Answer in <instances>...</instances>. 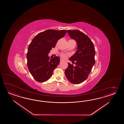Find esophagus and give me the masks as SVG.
<instances>
[{
  "label": "esophagus",
  "instance_id": "obj_1",
  "mask_svg": "<svg viewBox=\"0 0 124 124\" xmlns=\"http://www.w3.org/2000/svg\"><path fill=\"white\" fill-rule=\"evenodd\" d=\"M60 62H63V61H64V60H62V59H60Z\"/></svg>",
  "mask_w": 124,
  "mask_h": 124
}]
</instances>
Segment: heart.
<instances>
[{
    "instance_id": "1",
    "label": "heart",
    "mask_w": 124,
    "mask_h": 124,
    "mask_svg": "<svg viewBox=\"0 0 124 124\" xmlns=\"http://www.w3.org/2000/svg\"><path fill=\"white\" fill-rule=\"evenodd\" d=\"M60 56L62 59H66V58H67V56L66 54H64V53H60Z\"/></svg>"
}]
</instances>
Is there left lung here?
Returning a JSON list of instances; mask_svg holds the SVG:
<instances>
[{"mask_svg":"<svg viewBox=\"0 0 124 124\" xmlns=\"http://www.w3.org/2000/svg\"><path fill=\"white\" fill-rule=\"evenodd\" d=\"M70 37L77 44L75 54L69 59L75 66L68 63L65 75L70 82L80 84L86 79L95 63V51L94 44L85 34L79 30H68Z\"/></svg>","mask_w":124,"mask_h":124,"instance_id":"8db88e82","label":"left lung"}]
</instances>
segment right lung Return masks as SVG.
Wrapping results in <instances>:
<instances>
[{"instance_id": "add662e5", "label": "right lung", "mask_w": 124, "mask_h": 124, "mask_svg": "<svg viewBox=\"0 0 124 124\" xmlns=\"http://www.w3.org/2000/svg\"><path fill=\"white\" fill-rule=\"evenodd\" d=\"M66 30H45L37 34L28 47L27 66L31 75L39 82L48 80L60 62V58L50 59L48 54L57 42L63 37Z\"/></svg>"}]
</instances>
